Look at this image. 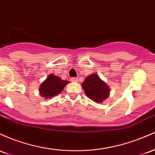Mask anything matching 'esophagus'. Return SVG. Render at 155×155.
<instances>
[{
    "label": "esophagus",
    "instance_id": "34e87169",
    "mask_svg": "<svg viewBox=\"0 0 155 155\" xmlns=\"http://www.w3.org/2000/svg\"><path fill=\"white\" fill-rule=\"evenodd\" d=\"M71 81H74V82H78L79 80H78L77 78H71Z\"/></svg>",
    "mask_w": 155,
    "mask_h": 155
}]
</instances>
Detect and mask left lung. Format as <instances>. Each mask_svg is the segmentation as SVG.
I'll return each mask as SVG.
<instances>
[{
    "instance_id": "obj_1",
    "label": "left lung",
    "mask_w": 155,
    "mask_h": 155,
    "mask_svg": "<svg viewBox=\"0 0 155 155\" xmlns=\"http://www.w3.org/2000/svg\"><path fill=\"white\" fill-rule=\"evenodd\" d=\"M81 86L87 96L94 102L102 103L109 95V87L97 74H92L88 76Z\"/></svg>"
}]
</instances>
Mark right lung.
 Wrapping results in <instances>:
<instances>
[{
  "instance_id": "right-lung-1",
  "label": "right lung",
  "mask_w": 155,
  "mask_h": 155,
  "mask_svg": "<svg viewBox=\"0 0 155 155\" xmlns=\"http://www.w3.org/2000/svg\"><path fill=\"white\" fill-rule=\"evenodd\" d=\"M68 83H69V81L66 80H62L61 78L58 76L49 74L39 87L40 95L46 99H50L63 91Z\"/></svg>"
}]
</instances>
